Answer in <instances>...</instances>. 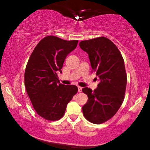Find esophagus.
<instances>
[{
    "label": "esophagus",
    "instance_id": "esophagus-1",
    "mask_svg": "<svg viewBox=\"0 0 150 150\" xmlns=\"http://www.w3.org/2000/svg\"><path fill=\"white\" fill-rule=\"evenodd\" d=\"M77 88H78V92H82V87H77Z\"/></svg>",
    "mask_w": 150,
    "mask_h": 150
}]
</instances>
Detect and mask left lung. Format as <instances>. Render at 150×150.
<instances>
[{
  "instance_id": "left-lung-1",
  "label": "left lung",
  "mask_w": 150,
  "mask_h": 150,
  "mask_svg": "<svg viewBox=\"0 0 150 150\" xmlns=\"http://www.w3.org/2000/svg\"><path fill=\"white\" fill-rule=\"evenodd\" d=\"M79 46L88 54L95 79L99 81L94 91L88 87L82 89L88 97L82 112L89 122L100 124L116 114L124 99L127 84L124 61L116 46L106 37L82 41Z\"/></svg>"
}]
</instances>
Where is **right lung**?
I'll return each mask as SVG.
<instances>
[{
  "label": "right lung",
  "mask_w": 150,
  "mask_h": 150,
  "mask_svg": "<svg viewBox=\"0 0 150 150\" xmlns=\"http://www.w3.org/2000/svg\"><path fill=\"white\" fill-rule=\"evenodd\" d=\"M78 41H66L54 36L42 39L29 58L25 73V86L34 110L48 120L64 115L67 104L78 91L75 85L60 83L57 73L76 48Z\"/></svg>",
  "instance_id": "right-lung-1"
}]
</instances>
